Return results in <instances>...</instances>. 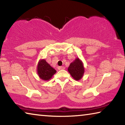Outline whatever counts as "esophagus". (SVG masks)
<instances>
[{
  "instance_id": "obj_1",
  "label": "esophagus",
  "mask_w": 125,
  "mask_h": 125,
  "mask_svg": "<svg viewBox=\"0 0 125 125\" xmlns=\"http://www.w3.org/2000/svg\"><path fill=\"white\" fill-rule=\"evenodd\" d=\"M58 69H59V70H62V69H64L65 68H64V67L60 66V67H58Z\"/></svg>"
}]
</instances>
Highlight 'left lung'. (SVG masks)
<instances>
[{
    "mask_svg": "<svg viewBox=\"0 0 125 125\" xmlns=\"http://www.w3.org/2000/svg\"><path fill=\"white\" fill-rule=\"evenodd\" d=\"M84 70V64L82 61L79 58H77L72 62L68 68V71L72 77L75 80H79L83 78Z\"/></svg>",
    "mask_w": 125,
    "mask_h": 125,
    "instance_id": "8db88e82",
    "label": "left lung"
}]
</instances>
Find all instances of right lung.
Returning <instances> with one entry per match:
<instances>
[{"label":"right lung","mask_w":125,"mask_h":125,"mask_svg":"<svg viewBox=\"0 0 125 125\" xmlns=\"http://www.w3.org/2000/svg\"><path fill=\"white\" fill-rule=\"evenodd\" d=\"M37 72L40 78L44 81H48L56 73V71L43 59L40 60L38 62Z\"/></svg>","instance_id":"1"}]
</instances>
